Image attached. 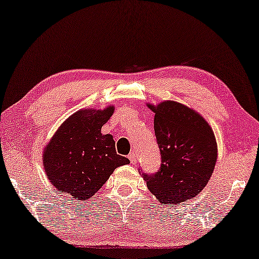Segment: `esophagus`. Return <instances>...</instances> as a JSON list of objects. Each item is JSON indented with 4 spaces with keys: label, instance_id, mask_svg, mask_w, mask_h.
<instances>
[{
    "label": "esophagus",
    "instance_id": "esophagus-1",
    "mask_svg": "<svg viewBox=\"0 0 259 259\" xmlns=\"http://www.w3.org/2000/svg\"><path fill=\"white\" fill-rule=\"evenodd\" d=\"M128 159H130L132 164H135L136 163V154H135V152L132 151V152L128 154Z\"/></svg>",
    "mask_w": 259,
    "mask_h": 259
}]
</instances>
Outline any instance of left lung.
Wrapping results in <instances>:
<instances>
[{
	"instance_id": "8db88e82",
	"label": "left lung",
	"mask_w": 259,
	"mask_h": 259,
	"mask_svg": "<svg viewBox=\"0 0 259 259\" xmlns=\"http://www.w3.org/2000/svg\"><path fill=\"white\" fill-rule=\"evenodd\" d=\"M154 134L161 155L157 172H142L161 203L179 204L206 186L217 162V141L205 119L188 107L164 101L154 107Z\"/></svg>"
}]
</instances>
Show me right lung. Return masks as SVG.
Here are the masks:
<instances>
[{"label": "right lung", "instance_id": "1", "mask_svg": "<svg viewBox=\"0 0 259 259\" xmlns=\"http://www.w3.org/2000/svg\"><path fill=\"white\" fill-rule=\"evenodd\" d=\"M114 113L84 109L70 116L53 136L44 153L47 178L58 189L85 201L104 186L109 176L130 160L117 154L115 141L101 127Z\"/></svg>", "mask_w": 259, "mask_h": 259}]
</instances>
